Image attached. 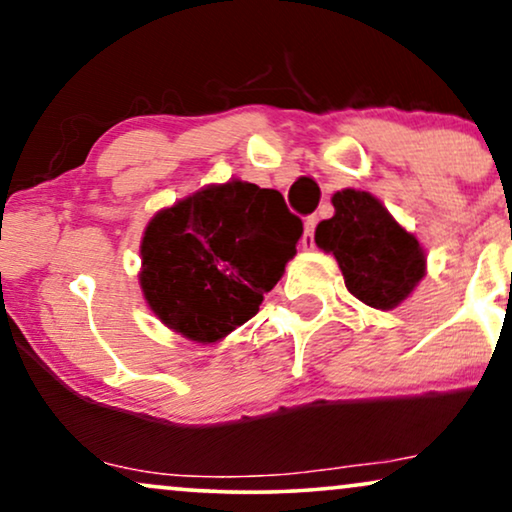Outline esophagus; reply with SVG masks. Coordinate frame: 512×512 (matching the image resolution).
Listing matches in <instances>:
<instances>
[{
	"label": "esophagus",
	"mask_w": 512,
	"mask_h": 512,
	"mask_svg": "<svg viewBox=\"0 0 512 512\" xmlns=\"http://www.w3.org/2000/svg\"><path fill=\"white\" fill-rule=\"evenodd\" d=\"M316 224H318V217H306L304 220V236H302V248L304 250H313L316 248V243H313V231H316Z\"/></svg>",
	"instance_id": "esophagus-1"
}]
</instances>
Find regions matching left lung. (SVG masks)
<instances>
[{
    "mask_svg": "<svg viewBox=\"0 0 512 512\" xmlns=\"http://www.w3.org/2000/svg\"><path fill=\"white\" fill-rule=\"evenodd\" d=\"M335 215L316 227V245L335 255L346 290L372 309H395L426 276V252L377 196L342 189Z\"/></svg>",
    "mask_w": 512,
    "mask_h": 512,
    "instance_id": "8db88e82",
    "label": "left lung"
}]
</instances>
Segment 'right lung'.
I'll list each match as a JSON object with an SVG mask.
<instances>
[{"label": "right lung", "mask_w": 512, "mask_h": 512, "mask_svg": "<svg viewBox=\"0 0 512 512\" xmlns=\"http://www.w3.org/2000/svg\"><path fill=\"white\" fill-rule=\"evenodd\" d=\"M302 220L281 192L206 185L163 208L140 241V288L154 316L194 344L220 342L260 311L297 255Z\"/></svg>", "instance_id": "obj_1"}]
</instances>
